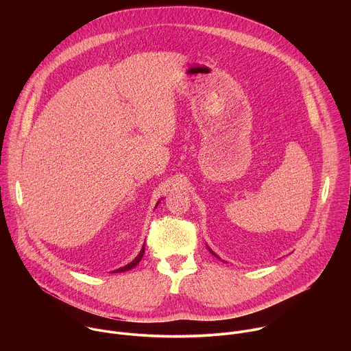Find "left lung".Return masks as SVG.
Instances as JSON below:
<instances>
[{
  "label": "left lung",
  "mask_w": 351,
  "mask_h": 351,
  "mask_svg": "<svg viewBox=\"0 0 351 351\" xmlns=\"http://www.w3.org/2000/svg\"><path fill=\"white\" fill-rule=\"evenodd\" d=\"M208 250H210V248H208ZM210 252H211V253H213V254H214V256H215V257H217V258H219V257H218V256H217V254H215V253H214V252H213V250H210Z\"/></svg>",
  "instance_id": "left-lung-1"
}]
</instances>
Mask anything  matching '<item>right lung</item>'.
Instances as JSON below:
<instances>
[{
    "label": "right lung",
    "instance_id": "obj_1",
    "mask_svg": "<svg viewBox=\"0 0 351 351\" xmlns=\"http://www.w3.org/2000/svg\"><path fill=\"white\" fill-rule=\"evenodd\" d=\"M143 254H144V244H143V248L140 250V253H138V256L132 261V263H129L128 265H125V267H122V268H119V269H117V271H114V272H125V271H129V269H132V268H134L140 261H141V258H143Z\"/></svg>",
    "mask_w": 351,
    "mask_h": 351
}]
</instances>
